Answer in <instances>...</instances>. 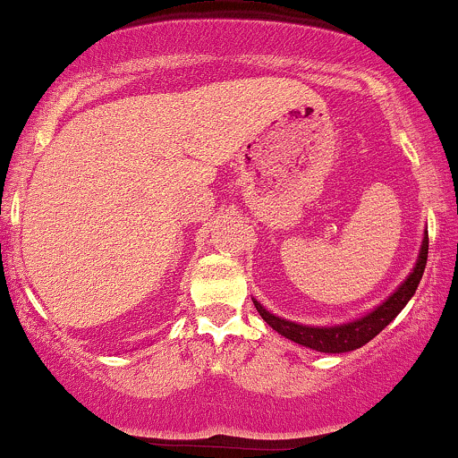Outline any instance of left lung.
<instances>
[{
    "mask_svg": "<svg viewBox=\"0 0 458 458\" xmlns=\"http://www.w3.org/2000/svg\"><path fill=\"white\" fill-rule=\"evenodd\" d=\"M427 255H428V231H424L420 252H418L416 266L411 267L410 276H407L405 281L394 289V293H390L384 302L375 306L370 313L358 317V319L345 321V324H338V326L298 324V321H289L284 319V317L270 313V310H267L261 302H257L255 298H252V302H255V309L259 310L263 321H266L272 330H276L281 336L289 338V341L298 343V345L302 347L315 349V352L347 353V352H353V349L367 345L370 338L377 336L379 332L384 330V327L388 326L403 309H405V304L413 298L418 284H420L424 267H427Z\"/></svg>",
    "mask_w": 458,
    "mask_h": 458,
    "instance_id": "left-lung-1",
    "label": "left lung"
}]
</instances>
